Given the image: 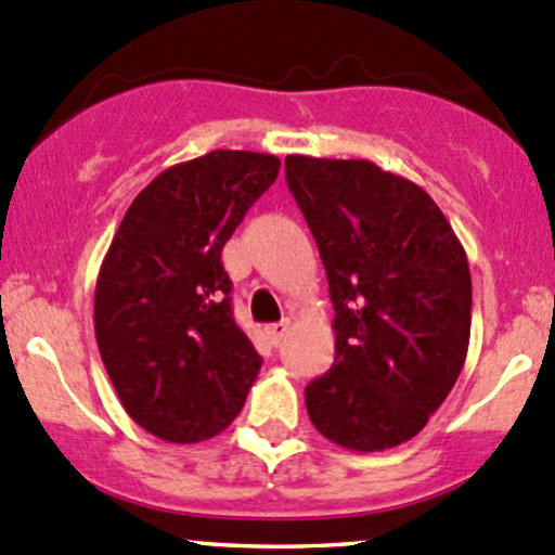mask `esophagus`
I'll list each match as a JSON object with an SVG mask.
<instances>
[{
	"label": "esophagus",
	"mask_w": 555,
	"mask_h": 555,
	"mask_svg": "<svg viewBox=\"0 0 555 555\" xmlns=\"http://www.w3.org/2000/svg\"><path fill=\"white\" fill-rule=\"evenodd\" d=\"M291 331V323L288 320H280V323H272V325H267L264 327V333H267V338H270L272 344H280L285 338V333Z\"/></svg>",
	"instance_id": "1"
}]
</instances>
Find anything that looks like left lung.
I'll return each mask as SVG.
<instances>
[{
	"instance_id": "8db88e82",
	"label": "left lung",
	"mask_w": 555,
	"mask_h": 555,
	"mask_svg": "<svg viewBox=\"0 0 555 555\" xmlns=\"http://www.w3.org/2000/svg\"><path fill=\"white\" fill-rule=\"evenodd\" d=\"M285 180L336 312V362L304 389L309 421L357 452L408 442L466 362V251L426 190L371 160L288 156Z\"/></svg>"
}]
</instances>
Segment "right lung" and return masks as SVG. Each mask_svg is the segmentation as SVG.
Segmentation results:
<instances>
[{
  "label": "right lung",
  "instance_id": "1",
  "mask_svg": "<svg viewBox=\"0 0 555 555\" xmlns=\"http://www.w3.org/2000/svg\"><path fill=\"white\" fill-rule=\"evenodd\" d=\"M280 160L211 151L171 166L124 214L94 288V336L137 426L175 444L217 437L261 357L232 318L222 248Z\"/></svg>",
  "mask_w": 555,
  "mask_h": 555
}]
</instances>
